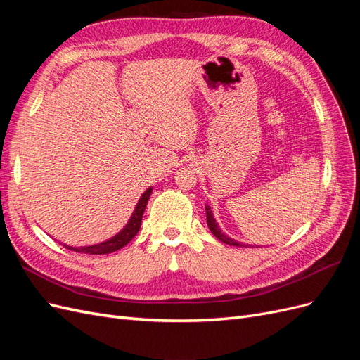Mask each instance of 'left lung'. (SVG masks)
<instances>
[{"instance_id": "8db88e82", "label": "left lung", "mask_w": 360, "mask_h": 360, "mask_svg": "<svg viewBox=\"0 0 360 360\" xmlns=\"http://www.w3.org/2000/svg\"><path fill=\"white\" fill-rule=\"evenodd\" d=\"M205 213H207V225H209L210 231L213 233V236H214L216 238H219L221 242H224V243H226V245H231V246H243L242 243L234 242L233 238L225 236V234L219 230V226H217V224H216V221H214V217H213V214H212V210H210L209 205H205ZM245 246H246V245H245Z\"/></svg>"}]
</instances>
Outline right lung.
I'll return each mask as SVG.
<instances>
[{"label":"right lung","instance_id":"add662e5","mask_svg":"<svg viewBox=\"0 0 360 360\" xmlns=\"http://www.w3.org/2000/svg\"><path fill=\"white\" fill-rule=\"evenodd\" d=\"M150 195H151V188H148L143 193V197L139 198V201H138V204L135 207V212H134L132 217H130V221L127 222V225L118 234L111 237L110 240L102 242L99 245H93V246H81V248L68 246V249L75 250V252L90 254V255L111 254V252H115V250H118V249H122L123 246H126L130 240H132V238L136 236V233L139 231L141 221H143V214H144V210H146V207H147Z\"/></svg>","mask_w":360,"mask_h":360}]
</instances>
